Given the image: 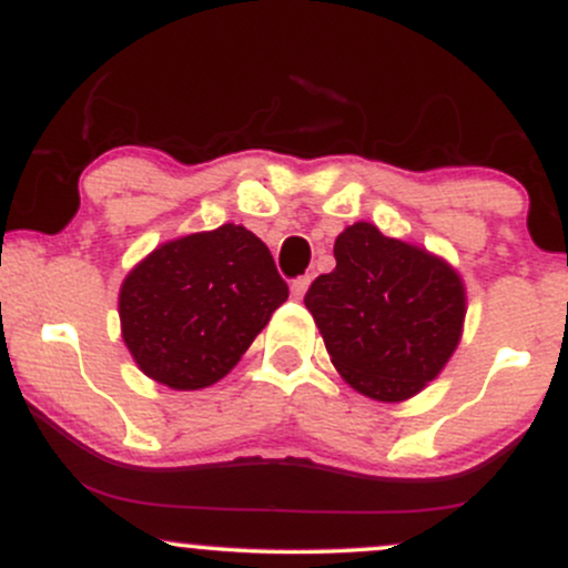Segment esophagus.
<instances>
[{
    "label": "esophagus",
    "instance_id": "obj_1",
    "mask_svg": "<svg viewBox=\"0 0 568 568\" xmlns=\"http://www.w3.org/2000/svg\"><path fill=\"white\" fill-rule=\"evenodd\" d=\"M306 288H310V277H296V280H293V283H291L293 298H304Z\"/></svg>",
    "mask_w": 568,
    "mask_h": 568
}]
</instances>
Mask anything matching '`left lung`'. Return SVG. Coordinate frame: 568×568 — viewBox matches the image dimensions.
Returning <instances> with one entry per match:
<instances>
[{"instance_id": "8db88e82", "label": "left lung", "mask_w": 568, "mask_h": 568, "mask_svg": "<svg viewBox=\"0 0 568 568\" xmlns=\"http://www.w3.org/2000/svg\"><path fill=\"white\" fill-rule=\"evenodd\" d=\"M334 258L336 270L304 296L334 368L371 400L400 403L422 393L459 347L467 315L462 275L368 221L338 234Z\"/></svg>"}]
</instances>
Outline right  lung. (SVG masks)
Here are the masks:
<instances>
[{
	"mask_svg": "<svg viewBox=\"0 0 568 568\" xmlns=\"http://www.w3.org/2000/svg\"><path fill=\"white\" fill-rule=\"evenodd\" d=\"M288 298L270 247L240 224L168 240L120 288L122 342L149 379L202 389L224 379Z\"/></svg>",
	"mask_w": 568,
	"mask_h": 568,
	"instance_id": "add662e5",
	"label": "right lung"
}]
</instances>
